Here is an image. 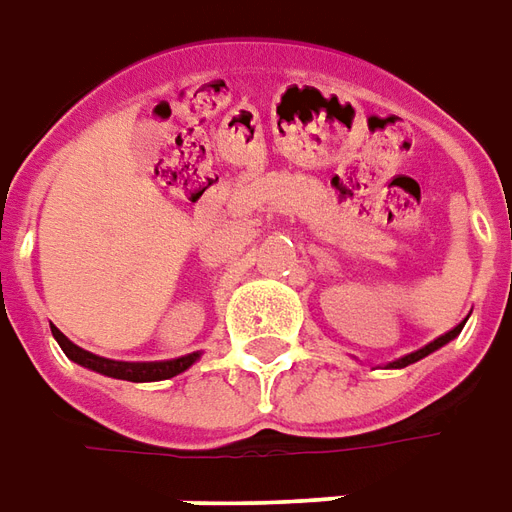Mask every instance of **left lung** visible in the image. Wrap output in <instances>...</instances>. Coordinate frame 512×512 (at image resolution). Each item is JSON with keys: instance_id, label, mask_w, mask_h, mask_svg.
<instances>
[{"instance_id": "obj_1", "label": "left lung", "mask_w": 512, "mask_h": 512, "mask_svg": "<svg viewBox=\"0 0 512 512\" xmlns=\"http://www.w3.org/2000/svg\"><path fill=\"white\" fill-rule=\"evenodd\" d=\"M460 331H463V325H455V328L444 333V336H438V339H433V342H430V344H424L422 350H416V353L405 355V358H397V361H391L389 366H394V369H402V366L413 364V361H419V358H424V355L436 353L438 347H444V344H447V342H452V339H455V336H458Z\"/></svg>"}]
</instances>
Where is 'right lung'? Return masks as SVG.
Masks as SVG:
<instances>
[{
  "instance_id": "1",
  "label": "right lung",
  "mask_w": 512,
  "mask_h": 512,
  "mask_svg": "<svg viewBox=\"0 0 512 512\" xmlns=\"http://www.w3.org/2000/svg\"><path fill=\"white\" fill-rule=\"evenodd\" d=\"M54 339L63 347V353L74 361V364L85 366V369H93L99 375H107V378L118 380H132V383H151V380H168L173 375H181L184 369H190L201 353H190L184 358H173V361H148V364H129V361H110V358H101V355H93L82 347H76L68 336L54 328Z\"/></svg>"
}]
</instances>
